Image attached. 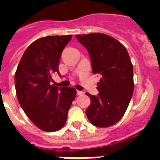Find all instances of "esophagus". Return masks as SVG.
Returning a JSON list of instances; mask_svg holds the SVG:
<instances>
[{
  "mask_svg": "<svg viewBox=\"0 0 160 160\" xmlns=\"http://www.w3.org/2000/svg\"><path fill=\"white\" fill-rule=\"evenodd\" d=\"M77 95H84V92H83V91H80V90H77Z\"/></svg>",
  "mask_w": 160,
  "mask_h": 160,
  "instance_id": "34e87169",
  "label": "esophagus"
}]
</instances>
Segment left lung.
<instances>
[{
	"instance_id": "8db88e82",
	"label": "left lung",
	"mask_w": 160,
	"mask_h": 160,
	"mask_svg": "<svg viewBox=\"0 0 160 160\" xmlns=\"http://www.w3.org/2000/svg\"><path fill=\"white\" fill-rule=\"evenodd\" d=\"M87 49L94 74L100 75L97 96L86 93L90 105L88 119L95 126L114 125L126 111L134 92L133 65L126 48L119 41L102 33L76 35Z\"/></svg>"
}]
</instances>
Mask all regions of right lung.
<instances>
[{"mask_svg":"<svg viewBox=\"0 0 160 160\" xmlns=\"http://www.w3.org/2000/svg\"><path fill=\"white\" fill-rule=\"evenodd\" d=\"M72 36L42 37L27 47L15 75L17 99L29 119L44 131H57L65 125L68 110L75 100L72 87L51 85L59 74V62Z\"/></svg>","mask_w":160,"mask_h":160,"instance_id":"add662e5","label":"right lung"}]
</instances>
